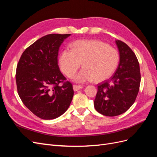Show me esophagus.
Segmentation results:
<instances>
[{
	"instance_id": "esophagus-1",
	"label": "esophagus",
	"mask_w": 157,
	"mask_h": 157,
	"mask_svg": "<svg viewBox=\"0 0 157 157\" xmlns=\"http://www.w3.org/2000/svg\"><path fill=\"white\" fill-rule=\"evenodd\" d=\"M73 90H74V91H75V92H77V91H78V90H81V89H82L83 88V86H78V85H73Z\"/></svg>"
}]
</instances>
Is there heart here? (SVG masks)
<instances>
[{"label":"heart","mask_w":157,"mask_h":157,"mask_svg":"<svg viewBox=\"0 0 157 157\" xmlns=\"http://www.w3.org/2000/svg\"><path fill=\"white\" fill-rule=\"evenodd\" d=\"M72 48L61 52L59 63L61 71L72 78L82 63L83 68L75 77V82L84 83L94 80L102 82L115 72L119 62L118 51L105 42L97 40H78Z\"/></svg>","instance_id":"obj_1"}]
</instances>
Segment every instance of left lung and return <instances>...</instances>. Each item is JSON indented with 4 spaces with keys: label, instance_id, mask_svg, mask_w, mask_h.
I'll use <instances>...</instances> for the list:
<instances>
[{
    "label": "left lung",
    "instance_id": "1",
    "mask_svg": "<svg viewBox=\"0 0 157 157\" xmlns=\"http://www.w3.org/2000/svg\"><path fill=\"white\" fill-rule=\"evenodd\" d=\"M120 61L115 74L98 85L94 107L101 115L115 117L125 113L135 102L140 90V64L134 52L121 40L115 41Z\"/></svg>",
    "mask_w": 157,
    "mask_h": 157
}]
</instances>
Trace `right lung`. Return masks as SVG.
<instances>
[{"mask_svg":"<svg viewBox=\"0 0 157 157\" xmlns=\"http://www.w3.org/2000/svg\"><path fill=\"white\" fill-rule=\"evenodd\" d=\"M70 34L42 36L23 52L17 65L16 80L23 104L42 119L51 120L67 110L73 97V85L61 73L59 48ZM63 83L62 85H59Z\"/></svg>","mask_w":157,"mask_h":157,"instance_id":"obj_1","label":"right lung"}]
</instances>
